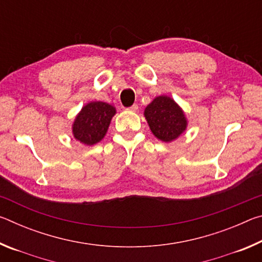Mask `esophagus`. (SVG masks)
Masks as SVG:
<instances>
[{
    "label": "esophagus",
    "mask_w": 262,
    "mask_h": 262,
    "mask_svg": "<svg viewBox=\"0 0 262 262\" xmlns=\"http://www.w3.org/2000/svg\"><path fill=\"white\" fill-rule=\"evenodd\" d=\"M127 110L130 111V112H137V111H139V106H137L136 104H134V105H132L130 107H128Z\"/></svg>",
    "instance_id": "1"
}]
</instances>
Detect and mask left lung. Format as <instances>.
I'll list each match as a JSON object with an SVG mask.
<instances>
[{
  "label": "left lung",
  "instance_id": "1",
  "mask_svg": "<svg viewBox=\"0 0 262 262\" xmlns=\"http://www.w3.org/2000/svg\"><path fill=\"white\" fill-rule=\"evenodd\" d=\"M150 130L163 142H172L187 128L184 111L167 96H158L144 110Z\"/></svg>",
  "mask_w": 262,
  "mask_h": 262
}]
</instances>
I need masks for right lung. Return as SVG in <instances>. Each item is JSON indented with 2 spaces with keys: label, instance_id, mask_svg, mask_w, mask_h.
I'll return each instance as SVG.
<instances>
[{
  "label": "right lung",
  "instance_id": "add662e5",
  "mask_svg": "<svg viewBox=\"0 0 262 262\" xmlns=\"http://www.w3.org/2000/svg\"><path fill=\"white\" fill-rule=\"evenodd\" d=\"M115 114V107L104 101H91L83 106L73 123L75 139L86 145H94L104 139Z\"/></svg>",
  "mask_w": 262,
  "mask_h": 262
}]
</instances>
